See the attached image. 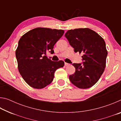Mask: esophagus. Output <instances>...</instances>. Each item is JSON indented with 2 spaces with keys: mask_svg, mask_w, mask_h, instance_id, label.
I'll use <instances>...</instances> for the list:
<instances>
[{
  "mask_svg": "<svg viewBox=\"0 0 121 121\" xmlns=\"http://www.w3.org/2000/svg\"><path fill=\"white\" fill-rule=\"evenodd\" d=\"M65 66H68V65H70V64H69V63H68L65 62Z\"/></svg>",
  "mask_w": 121,
  "mask_h": 121,
  "instance_id": "1",
  "label": "esophagus"
}]
</instances>
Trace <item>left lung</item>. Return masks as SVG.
<instances>
[{
	"label": "left lung",
	"instance_id": "1",
	"mask_svg": "<svg viewBox=\"0 0 121 121\" xmlns=\"http://www.w3.org/2000/svg\"><path fill=\"white\" fill-rule=\"evenodd\" d=\"M65 36L75 52L83 54L82 56L83 65L72 64L75 68V72L69 76V79L79 89L92 87L105 70L108 53L105 40L89 28L69 30Z\"/></svg>",
	"mask_w": 121,
	"mask_h": 121
}]
</instances>
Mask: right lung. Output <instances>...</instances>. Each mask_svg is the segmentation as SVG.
Instances as JSON below:
<instances>
[{"label": "right lung", "mask_w": 121, "mask_h": 121, "mask_svg": "<svg viewBox=\"0 0 121 121\" xmlns=\"http://www.w3.org/2000/svg\"><path fill=\"white\" fill-rule=\"evenodd\" d=\"M65 31L47 28H36L23 35L19 41L16 58L19 73L28 84L42 89L50 84L56 69L64 66V61H53L46 56L54 52L53 46Z\"/></svg>", "instance_id": "1"}]
</instances>
